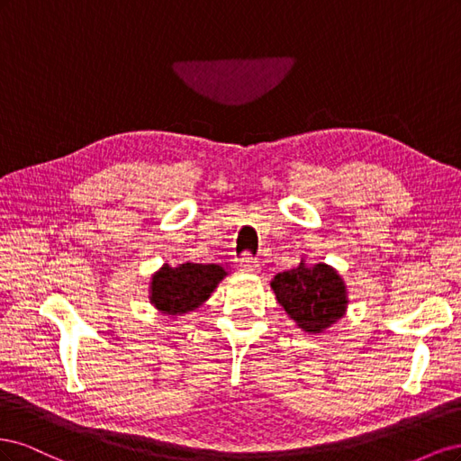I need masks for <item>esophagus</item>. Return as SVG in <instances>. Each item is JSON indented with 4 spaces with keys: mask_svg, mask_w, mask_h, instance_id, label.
Wrapping results in <instances>:
<instances>
[{
    "mask_svg": "<svg viewBox=\"0 0 461 461\" xmlns=\"http://www.w3.org/2000/svg\"><path fill=\"white\" fill-rule=\"evenodd\" d=\"M239 267H240L242 273H256L258 267H259V263H258V259H256L252 254L246 252V254L240 258Z\"/></svg>",
    "mask_w": 461,
    "mask_h": 461,
    "instance_id": "1",
    "label": "esophagus"
}]
</instances>
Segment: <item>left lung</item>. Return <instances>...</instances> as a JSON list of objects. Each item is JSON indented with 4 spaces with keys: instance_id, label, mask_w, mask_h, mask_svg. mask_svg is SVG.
<instances>
[{
    "instance_id": "8db88e82",
    "label": "left lung",
    "mask_w": 461,
    "mask_h": 461,
    "mask_svg": "<svg viewBox=\"0 0 461 461\" xmlns=\"http://www.w3.org/2000/svg\"><path fill=\"white\" fill-rule=\"evenodd\" d=\"M271 288L285 312L296 321L305 332H321L344 315L346 288L337 271L325 263L278 273Z\"/></svg>"
}]
</instances>
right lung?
Here are the masks:
<instances>
[{
	"label": "right lung",
	"instance_id": "add662e5",
	"mask_svg": "<svg viewBox=\"0 0 461 461\" xmlns=\"http://www.w3.org/2000/svg\"><path fill=\"white\" fill-rule=\"evenodd\" d=\"M225 275V265L217 263H183L175 269L165 265L151 278V302L169 315L188 313L212 296Z\"/></svg>",
	"mask_w": 461,
	"mask_h": 461
}]
</instances>
